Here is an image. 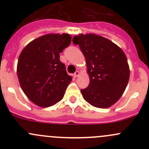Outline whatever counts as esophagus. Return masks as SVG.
<instances>
[{
  "label": "esophagus",
  "mask_w": 149,
  "mask_h": 149,
  "mask_svg": "<svg viewBox=\"0 0 149 149\" xmlns=\"http://www.w3.org/2000/svg\"><path fill=\"white\" fill-rule=\"evenodd\" d=\"M79 73H79V71H76V72H75V73H74V76H75V77H78V76H79Z\"/></svg>",
  "instance_id": "esophagus-1"
}]
</instances>
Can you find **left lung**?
Wrapping results in <instances>:
<instances>
[{
	"label": "left lung",
	"mask_w": 149,
	"mask_h": 149,
	"mask_svg": "<svg viewBox=\"0 0 149 149\" xmlns=\"http://www.w3.org/2000/svg\"><path fill=\"white\" fill-rule=\"evenodd\" d=\"M86 62L90 83L81 94L92 106L108 108L118 101L125 90L130 69L125 54L110 40L94 34L73 38Z\"/></svg>",
	"instance_id": "obj_1"
}]
</instances>
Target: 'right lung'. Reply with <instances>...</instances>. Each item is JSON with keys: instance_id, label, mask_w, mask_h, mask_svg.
Returning <instances> with one entry per match:
<instances>
[{"instance_id": "1", "label": "right lung", "mask_w": 149, "mask_h": 149, "mask_svg": "<svg viewBox=\"0 0 149 149\" xmlns=\"http://www.w3.org/2000/svg\"><path fill=\"white\" fill-rule=\"evenodd\" d=\"M68 34H48L29 42L19 55L17 76L26 97L42 107L52 106L63 98L71 81L60 53L70 45Z\"/></svg>"}]
</instances>
